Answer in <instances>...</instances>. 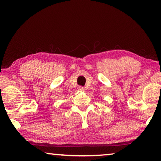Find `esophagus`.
<instances>
[{"instance_id": "1", "label": "esophagus", "mask_w": 161, "mask_h": 161, "mask_svg": "<svg viewBox=\"0 0 161 161\" xmlns=\"http://www.w3.org/2000/svg\"><path fill=\"white\" fill-rule=\"evenodd\" d=\"M78 89L80 90H84V89H85V88H84V87H82V86H80V87H78Z\"/></svg>"}]
</instances>
